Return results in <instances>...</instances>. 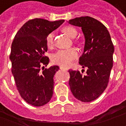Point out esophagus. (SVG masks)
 <instances>
[{
  "mask_svg": "<svg viewBox=\"0 0 126 126\" xmlns=\"http://www.w3.org/2000/svg\"><path fill=\"white\" fill-rule=\"evenodd\" d=\"M60 69L61 70H67V69L65 68V67H60Z\"/></svg>",
  "mask_w": 126,
  "mask_h": 126,
  "instance_id": "1",
  "label": "esophagus"
}]
</instances>
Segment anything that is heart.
<instances>
[{"instance_id": "heart-1", "label": "heart", "mask_w": 126, "mask_h": 126, "mask_svg": "<svg viewBox=\"0 0 126 126\" xmlns=\"http://www.w3.org/2000/svg\"><path fill=\"white\" fill-rule=\"evenodd\" d=\"M63 32L70 38H74L77 35V31L72 26H65L63 29ZM54 32H50L46 37V44L49 48L54 45ZM78 56V52L76 48H69L66 50H60L52 56V61L57 65L63 67H69Z\"/></svg>"}]
</instances>
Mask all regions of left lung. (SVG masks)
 Returning <instances> with one entry per match:
<instances>
[{
  "label": "left lung",
  "mask_w": 126,
  "mask_h": 126,
  "mask_svg": "<svg viewBox=\"0 0 126 126\" xmlns=\"http://www.w3.org/2000/svg\"><path fill=\"white\" fill-rule=\"evenodd\" d=\"M68 22L82 29L85 43L79 63L82 68L87 67L85 75L82 74V73L69 70V87L76 99L89 102L97 99L107 87L113 65L114 46L106 27L96 19L84 16Z\"/></svg>",
  "instance_id": "8db88e82"
}]
</instances>
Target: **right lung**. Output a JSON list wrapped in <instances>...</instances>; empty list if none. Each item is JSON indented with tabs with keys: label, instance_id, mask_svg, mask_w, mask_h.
Returning <instances> with one entry per match:
<instances>
[{
	"label": "right lung",
	"instance_id": "obj_1",
	"mask_svg": "<svg viewBox=\"0 0 126 126\" xmlns=\"http://www.w3.org/2000/svg\"><path fill=\"white\" fill-rule=\"evenodd\" d=\"M64 22L30 20L20 28L12 42L11 72L20 96L31 105L44 106L52 98L53 78L59 67L53 65L41 71V67L49 63V58L45 55L48 50L46 37Z\"/></svg>",
	"mask_w": 126,
	"mask_h": 126
}]
</instances>
